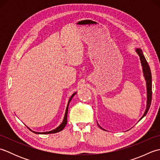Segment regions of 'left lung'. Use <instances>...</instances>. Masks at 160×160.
I'll return each mask as SVG.
<instances>
[{
    "instance_id": "left-lung-1",
    "label": "left lung",
    "mask_w": 160,
    "mask_h": 160,
    "mask_svg": "<svg viewBox=\"0 0 160 160\" xmlns=\"http://www.w3.org/2000/svg\"><path fill=\"white\" fill-rule=\"evenodd\" d=\"M135 52H137L138 56H140V59L141 64L142 66V70H143L144 76L146 82H147V108H146V110H145L144 115H142V117L140 119V120H141L146 115H147V113H148V111L149 110V108H150V106H151V98H152V76H151V72L150 67H149L147 61L145 58L143 52H142V50L140 48H136L135 49ZM98 126L100 127V128L103 129L99 124H98Z\"/></svg>"
}]
</instances>
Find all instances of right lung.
Listing matches in <instances>:
<instances>
[{
  "instance_id": "right-lung-1",
  "label": "right lung",
  "mask_w": 160,
  "mask_h": 160,
  "mask_svg": "<svg viewBox=\"0 0 160 160\" xmlns=\"http://www.w3.org/2000/svg\"><path fill=\"white\" fill-rule=\"evenodd\" d=\"M76 93H77V92H75L74 93H73V94H72V96H71V98H69V102H68V104H67V108H66L65 114H64V116L63 121H62V123H61V124H60L58 126V127L56 128L53 129V130H52V131H47V132H36V131H32V129H30L28 127H28V128L29 129L30 131H32L33 132H34V133H36V134H50V133H56V132H60V131H62V129H63L64 127H65V126H66V124H67V113H68V107H69V103H70V102H71V99H72L73 97L75 96V95L76 94Z\"/></svg>"
}]
</instances>
